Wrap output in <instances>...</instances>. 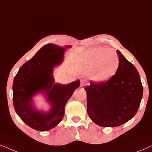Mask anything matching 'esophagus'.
Segmentation results:
<instances>
[{"label": "esophagus", "instance_id": "1", "mask_svg": "<svg viewBox=\"0 0 152 152\" xmlns=\"http://www.w3.org/2000/svg\"><path fill=\"white\" fill-rule=\"evenodd\" d=\"M85 85H86V84H85V82H84V81H81V83H80V86L81 87H83V86H84Z\"/></svg>", "mask_w": 152, "mask_h": 152}]
</instances>
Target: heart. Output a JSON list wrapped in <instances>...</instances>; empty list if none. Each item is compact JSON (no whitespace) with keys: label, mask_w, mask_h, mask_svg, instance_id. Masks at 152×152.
I'll use <instances>...</instances> for the list:
<instances>
[{"label":"heart","mask_w":152,"mask_h":152,"mask_svg":"<svg viewBox=\"0 0 152 152\" xmlns=\"http://www.w3.org/2000/svg\"><path fill=\"white\" fill-rule=\"evenodd\" d=\"M119 56L114 49L93 48L86 50L75 59V64L80 72L88 75L95 83L109 81L116 74L119 67Z\"/></svg>","instance_id":"1"}]
</instances>
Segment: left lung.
<instances>
[{
    "label": "left lung",
    "mask_w": 152,
    "mask_h": 152,
    "mask_svg": "<svg viewBox=\"0 0 152 152\" xmlns=\"http://www.w3.org/2000/svg\"><path fill=\"white\" fill-rule=\"evenodd\" d=\"M116 74L104 83H91L85 88L87 112L102 127H115L130 120L138 111L143 88L138 70L119 50Z\"/></svg>",
    "instance_id": "obj_1"
}]
</instances>
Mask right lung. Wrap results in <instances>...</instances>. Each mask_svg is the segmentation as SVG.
<instances>
[{
  "instance_id": "obj_1",
  "label": "right lung",
  "mask_w": 152,
  "mask_h": 152,
  "mask_svg": "<svg viewBox=\"0 0 152 152\" xmlns=\"http://www.w3.org/2000/svg\"><path fill=\"white\" fill-rule=\"evenodd\" d=\"M64 48L48 43L41 48L30 60L25 63L14 77L13 104L20 119L37 131L45 132L57 125L63 119L64 108L73 92L80 85V80L67 85L56 83L54 68L64 61ZM43 94L50 105L48 112L36 109L33 97Z\"/></svg>"
}]
</instances>
